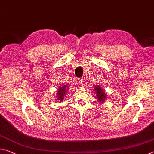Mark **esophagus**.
Instances as JSON below:
<instances>
[{
    "mask_svg": "<svg viewBox=\"0 0 154 154\" xmlns=\"http://www.w3.org/2000/svg\"><path fill=\"white\" fill-rule=\"evenodd\" d=\"M79 84L81 85H83V84H84V82H83V79H79Z\"/></svg>",
    "mask_w": 154,
    "mask_h": 154,
    "instance_id": "34e87169",
    "label": "esophagus"
}]
</instances>
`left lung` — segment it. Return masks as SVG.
I'll use <instances>...</instances> for the list:
<instances>
[{"label":"left lung","mask_w":154,"mask_h":154,"mask_svg":"<svg viewBox=\"0 0 154 154\" xmlns=\"http://www.w3.org/2000/svg\"><path fill=\"white\" fill-rule=\"evenodd\" d=\"M95 89H96V96L97 97V100L100 102H104V100L106 99V94L104 93V91L102 90V88L99 85H96L95 86Z\"/></svg>","instance_id":"1"}]
</instances>
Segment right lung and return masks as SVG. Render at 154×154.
I'll list each match as a JSON object with an SVG mask.
<instances>
[{"label":"right lung","instance_id":"add662e5","mask_svg":"<svg viewBox=\"0 0 154 154\" xmlns=\"http://www.w3.org/2000/svg\"><path fill=\"white\" fill-rule=\"evenodd\" d=\"M67 86L64 85L58 89V92L57 94V100H59L60 101L62 102L64 99V96H65L66 92L67 91Z\"/></svg>","mask_w":154,"mask_h":154}]
</instances>
